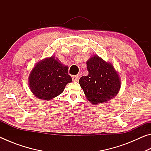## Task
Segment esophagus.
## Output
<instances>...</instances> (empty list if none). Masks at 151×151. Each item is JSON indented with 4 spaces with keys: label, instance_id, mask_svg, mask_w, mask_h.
Wrapping results in <instances>:
<instances>
[{
    "label": "esophagus",
    "instance_id": "1",
    "mask_svg": "<svg viewBox=\"0 0 151 151\" xmlns=\"http://www.w3.org/2000/svg\"><path fill=\"white\" fill-rule=\"evenodd\" d=\"M79 78H80V76L79 75H75V76H73V81H75V82H77L79 80Z\"/></svg>",
    "mask_w": 151,
    "mask_h": 151
}]
</instances>
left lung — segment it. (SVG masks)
I'll use <instances>...</instances> for the list:
<instances>
[{"label": "left lung", "mask_w": 151, "mask_h": 151, "mask_svg": "<svg viewBox=\"0 0 151 151\" xmlns=\"http://www.w3.org/2000/svg\"><path fill=\"white\" fill-rule=\"evenodd\" d=\"M86 67L88 75L82 76L79 84L88 101L98 104L109 101L117 95L121 81L112 63L94 55L86 61Z\"/></svg>", "instance_id": "left-lung-1"}]
</instances>
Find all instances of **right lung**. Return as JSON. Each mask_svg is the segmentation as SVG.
Wrapping results in <instances>:
<instances>
[{"label":"right lung","instance_id":"obj_1","mask_svg":"<svg viewBox=\"0 0 151 151\" xmlns=\"http://www.w3.org/2000/svg\"><path fill=\"white\" fill-rule=\"evenodd\" d=\"M68 66L54 56L45 58L33 67L29 76L30 91L39 99L50 101L60 94L66 85L72 82Z\"/></svg>","mask_w":151,"mask_h":151}]
</instances>
